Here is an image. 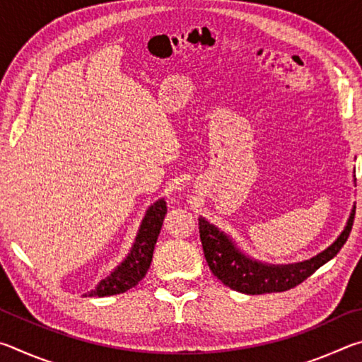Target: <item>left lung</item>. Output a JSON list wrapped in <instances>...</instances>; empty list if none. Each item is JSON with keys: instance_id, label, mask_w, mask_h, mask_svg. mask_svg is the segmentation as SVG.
Returning <instances> with one entry per match:
<instances>
[{"instance_id": "8db88e82", "label": "left lung", "mask_w": 362, "mask_h": 362, "mask_svg": "<svg viewBox=\"0 0 362 362\" xmlns=\"http://www.w3.org/2000/svg\"><path fill=\"white\" fill-rule=\"evenodd\" d=\"M354 211L351 207L350 217L346 220L345 228L337 236V240L326 247L322 252L316 254L308 260L296 263H267L249 257L238 246L236 241L216 225L207 222L204 217H199V238L203 244L204 257L214 276L222 281L230 289L257 296V293L284 292L298 286L311 276L317 268L327 263L339 254V250L350 236Z\"/></svg>"}]
</instances>
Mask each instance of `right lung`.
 Returning <instances> with one entry per match:
<instances>
[{
	"label": "right lung",
	"instance_id": "right-lung-1",
	"mask_svg": "<svg viewBox=\"0 0 362 362\" xmlns=\"http://www.w3.org/2000/svg\"><path fill=\"white\" fill-rule=\"evenodd\" d=\"M168 206L164 198L158 199L146 209L145 216L140 223L136 240L132 243V247L127 252L126 259L116 267L107 278H103L86 297H108L116 296L132 289L139 284V281L145 278L146 272L151 265L153 250L158 241L159 231H161L163 220L166 217Z\"/></svg>",
	"mask_w": 362,
	"mask_h": 362
}]
</instances>
